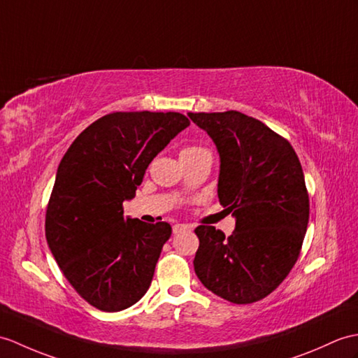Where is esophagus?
Masks as SVG:
<instances>
[{"label":"esophagus","instance_id":"esophagus-1","mask_svg":"<svg viewBox=\"0 0 358 358\" xmlns=\"http://www.w3.org/2000/svg\"><path fill=\"white\" fill-rule=\"evenodd\" d=\"M189 227L186 226V224H176V226L172 227V231L173 234H180V231H182V230H187Z\"/></svg>","mask_w":358,"mask_h":358}]
</instances>
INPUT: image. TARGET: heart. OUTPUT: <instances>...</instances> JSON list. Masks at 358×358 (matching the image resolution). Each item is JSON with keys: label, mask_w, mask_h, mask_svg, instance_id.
<instances>
[{"label": "heart", "mask_w": 358, "mask_h": 358, "mask_svg": "<svg viewBox=\"0 0 358 358\" xmlns=\"http://www.w3.org/2000/svg\"><path fill=\"white\" fill-rule=\"evenodd\" d=\"M203 151H206V149H204V148H201V146H186V148L182 149V151H181L180 157L195 155V154H198V152H203Z\"/></svg>", "instance_id": "1"}]
</instances>
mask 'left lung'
<instances>
[{"label": "left lung", "instance_id": "left-lung-1", "mask_svg": "<svg viewBox=\"0 0 358 358\" xmlns=\"http://www.w3.org/2000/svg\"><path fill=\"white\" fill-rule=\"evenodd\" d=\"M212 137L221 169L218 198L236 218L226 238L198 226L194 267L201 284L236 305L261 301L294 267L310 220V198L289 141L239 111L189 113Z\"/></svg>", "mask_w": 358, "mask_h": 358}]
</instances>
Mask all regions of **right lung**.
Listing matches in <instances>:
<instances>
[{"instance_id": "obj_1", "label": "right lung", "mask_w": 358, "mask_h": 358, "mask_svg": "<svg viewBox=\"0 0 358 358\" xmlns=\"http://www.w3.org/2000/svg\"><path fill=\"white\" fill-rule=\"evenodd\" d=\"M180 113H110L66 149L45 212L50 250L76 293L94 308L115 313L148 292L168 222L123 217V201L154 157L189 127Z\"/></svg>"}]
</instances>
